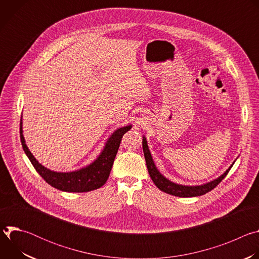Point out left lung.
Returning a JSON list of instances; mask_svg holds the SVG:
<instances>
[{"mask_svg":"<svg viewBox=\"0 0 259 259\" xmlns=\"http://www.w3.org/2000/svg\"><path fill=\"white\" fill-rule=\"evenodd\" d=\"M142 149H143V154H144V158H145L146 167H147V170H149V174H150L152 180L154 181V183L157 186V188L160 189L162 192L167 193V194L172 195V196H175V197L192 198V197H198V196H202V195L207 194L208 192L212 191L214 188H216L218 186V184L221 182V180H223L228 175L229 171L233 167V165H232L223 175L219 176L216 179H214L213 181L202 184V186H195V187L181 186V184H177V183H174V182L170 181L169 179L164 177L158 171V169H157V167H156V165L153 161L151 152L149 150V146H147V142H146L145 137H143V139H142Z\"/></svg>","mask_w":259,"mask_h":259,"instance_id":"1","label":"left lung"}]
</instances>
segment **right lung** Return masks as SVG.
Here are the masks:
<instances>
[{
    "label": "right lung",
    "instance_id": "obj_1",
    "mask_svg": "<svg viewBox=\"0 0 259 259\" xmlns=\"http://www.w3.org/2000/svg\"><path fill=\"white\" fill-rule=\"evenodd\" d=\"M130 129L131 125L116 130L107 140L99 157L92 164L72 172H54L45 168L36 161L25 144L22 134V122H20V140L23 151L33 168L51 187L62 192L86 193L101 188L106 182L118 153L122 137Z\"/></svg>",
    "mask_w": 259,
    "mask_h": 259
}]
</instances>
